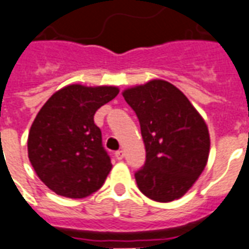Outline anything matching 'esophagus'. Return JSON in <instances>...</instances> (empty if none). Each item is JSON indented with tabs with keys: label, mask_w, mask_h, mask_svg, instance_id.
Wrapping results in <instances>:
<instances>
[{
	"label": "esophagus",
	"mask_w": 249,
	"mask_h": 249,
	"mask_svg": "<svg viewBox=\"0 0 249 249\" xmlns=\"http://www.w3.org/2000/svg\"><path fill=\"white\" fill-rule=\"evenodd\" d=\"M115 157H116L117 160H121V159L124 158V151H123V150H119V151L115 153Z\"/></svg>",
	"instance_id": "34e87169"
}]
</instances>
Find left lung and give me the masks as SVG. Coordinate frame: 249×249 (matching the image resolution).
<instances>
[{
    "mask_svg": "<svg viewBox=\"0 0 249 249\" xmlns=\"http://www.w3.org/2000/svg\"><path fill=\"white\" fill-rule=\"evenodd\" d=\"M141 125L146 162L134 176L146 197L178 200L202 174L209 158L206 123L181 91L162 79L123 92Z\"/></svg>",
    "mask_w": 249,
    "mask_h": 249,
    "instance_id": "left-lung-1",
    "label": "left lung"
}]
</instances>
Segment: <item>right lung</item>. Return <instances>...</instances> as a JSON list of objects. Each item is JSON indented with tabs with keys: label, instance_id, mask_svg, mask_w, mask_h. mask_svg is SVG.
Returning a JSON list of instances; mask_svg holds the SVG:
<instances>
[{
	"label": "right lung",
	"instance_id": "1",
	"mask_svg": "<svg viewBox=\"0 0 249 249\" xmlns=\"http://www.w3.org/2000/svg\"><path fill=\"white\" fill-rule=\"evenodd\" d=\"M117 94L115 86L69 85L41 107L28 133V158L51 191L83 198L103 185L112 164L94 115Z\"/></svg>",
	"mask_w": 249,
	"mask_h": 249
}]
</instances>
